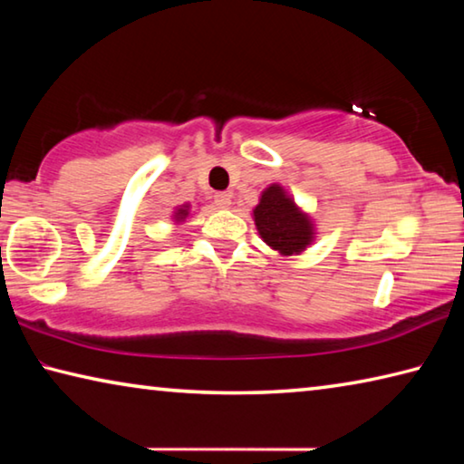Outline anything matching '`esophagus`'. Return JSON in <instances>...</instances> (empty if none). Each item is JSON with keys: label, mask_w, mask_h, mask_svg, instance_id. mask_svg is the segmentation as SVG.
I'll return each mask as SVG.
<instances>
[{"label": "esophagus", "mask_w": 464, "mask_h": 464, "mask_svg": "<svg viewBox=\"0 0 464 464\" xmlns=\"http://www.w3.org/2000/svg\"><path fill=\"white\" fill-rule=\"evenodd\" d=\"M231 194H227V192H218V194H215V204L218 208H229L231 207Z\"/></svg>", "instance_id": "1"}]
</instances>
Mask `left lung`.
<instances>
[{
    "mask_svg": "<svg viewBox=\"0 0 464 464\" xmlns=\"http://www.w3.org/2000/svg\"><path fill=\"white\" fill-rule=\"evenodd\" d=\"M256 227L262 239L280 254H298L309 246L311 223L298 213L295 202L282 192L280 186H270L254 210Z\"/></svg>",
    "mask_w": 464,
    "mask_h": 464,
    "instance_id": "left-lung-1",
    "label": "left lung"
}]
</instances>
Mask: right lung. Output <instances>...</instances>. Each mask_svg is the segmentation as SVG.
<instances>
[{
	"instance_id": "add662e5",
	"label": "right lung",
	"mask_w": 464,
	"mask_h": 464,
	"mask_svg": "<svg viewBox=\"0 0 464 464\" xmlns=\"http://www.w3.org/2000/svg\"><path fill=\"white\" fill-rule=\"evenodd\" d=\"M178 217H179V218H182V217H186V208H182V210H179V213H178Z\"/></svg>"
}]
</instances>
